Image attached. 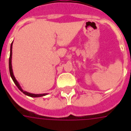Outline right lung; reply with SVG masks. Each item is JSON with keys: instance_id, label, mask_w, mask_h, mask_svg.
<instances>
[{"instance_id": "1", "label": "right lung", "mask_w": 131, "mask_h": 131, "mask_svg": "<svg viewBox=\"0 0 131 131\" xmlns=\"http://www.w3.org/2000/svg\"><path fill=\"white\" fill-rule=\"evenodd\" d=\"M12 44H13V42H12L11 46H10V58H9V70H10V76H11L12 79L13 80V81L14 82V83L16 84V85L17 86V87L20 90L21 92L24 94H25V95L29 96L31 97H40V96H43L47 95V94H32L29 93V92H27L26 91H24L21 87L19 85V83L17 81V80L15 78L14 75L13 71H12Z\"/></svg>"}]
</instances>
